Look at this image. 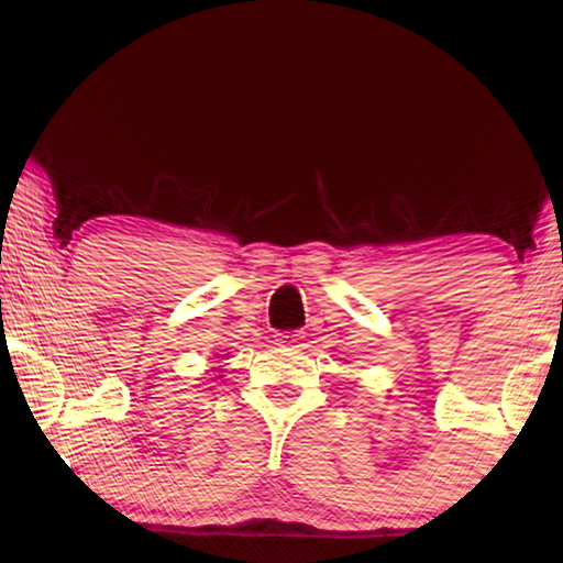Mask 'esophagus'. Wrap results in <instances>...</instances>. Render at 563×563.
I'll return each mask as SVG.
<instances>
[{
	"instance_id": "34e87169",
	"label": "esophagus",
	"mask_w": 563,
	"mask_h": 563,
	"mask_svg": "<svg viewBox=\"0 0 563 563\" xmlns=\"http://www.w3.org/2000/svg\"><path fill=\"white\" fill-rule=\"evenodd\" d=\"M299 340H301V334H299V332H291V334H287V344H291V347H297Z\"/></svg>"
}]
</instances>
